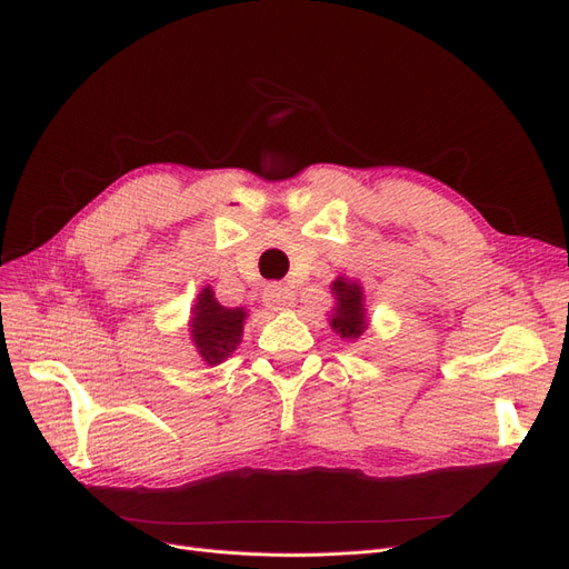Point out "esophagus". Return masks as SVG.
<instances>
[{
  "label": "esophagus",
  "mask_w": 569,
  "mask_h": 569,
  "mask_svg": "<svg viewBox=\"0 0 569 569\" xmlns=\"http://www.w3.org/2000/svg\"><path fill=\"white\" fill-rule=\"evenodd\" d=\"M263 303L270 308V311H284V308L295 306V291H291L287 284H268L263 291Z\"/></svg>",
  "instance_id": "esophagus-1"
}]
</instances>
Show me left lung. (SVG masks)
Instances as JSON below:
<instances>
[{
    "label": "left lung",
    "mask_w": 569,
    "mask_h": 569,
    "mask_svg": "<svg viewBox=\"0 0 569 569\" xmlns=\"http://www.w3.org/2000/svg\"><path fill=\"white\" fill-rule=\"evenodd\" d=\"M330 289L335 297V306L330 311L332 330L347 341H356L358 337H363V332L370 325L363 287H360V282H356V280L337 278L330 284Z\"/></svg>",
    "instance_id": "1"
}]
</instances>
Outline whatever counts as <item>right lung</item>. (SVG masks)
Returning a JSON list of instances; mask_svg holds the SVG:
<instances>
[{"mask_svg": "<svg viewBox=\"0 0 569 569\" xmlns=\"http://www.w3.org/2000/svg\"><path fill=\"white\" fill-rule=\"evenodd\" d=\"M247 318V308H228L218 303L211 287H203L199 291L187 327L194 349L206 366H220L222 360H228L237 351Z\"/></svg>", "mask_w": 569, "mask_h": 569, "instance_id": "right-lung-1", "label": "right lung"}]
</instances>
